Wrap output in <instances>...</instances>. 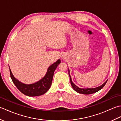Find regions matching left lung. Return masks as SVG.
<instances>
[{
	"instance_id": "obj_1",
	"label": "left lung",
	"mask_w": 121,
	"mask_h": 121,
	"mask_svg": "<svg viewBox=\"0 0 121 121\" xmlns=\"http://www.w3.org/2000/svg\"><path fill=\"white\" fill-rule=\"evenodd\" d=\"M69 76H70V82L71 84L72 87L73 88L74 91H76V92H78L79 94H84V95H90V94H92L95 93L97 91H100V89H101L105 85H106L107 81L104 82V83L102 84L101 85H100L99 87H96V88H79L78 86H76V85L74 84L73 82L72 81V78H71V76L70 74V71H69Z\"/></svg>"
}]
</instances>
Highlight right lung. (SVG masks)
Segmentation results:
<instances>
[{"label": "right lung", "mask_w": 121, "mask_h": 121, "mask_svg": "<svg viewBox=\"0 0 121 121\" xmlns=\"http://www.w3.org/2000/svg\"><path fill=\"white\" fill-rule=\"evenodd\" d=\"M60 63V59H58L56 62L49 66L43 78L33 84H26L19 81L13 75L9 68L10 76L13 83L17 89L25 95L30 97L41 96L45 94L49 89L52 83L54 72Z\"/></svg>", "instance_id": "obj_1"}]
</instances>
